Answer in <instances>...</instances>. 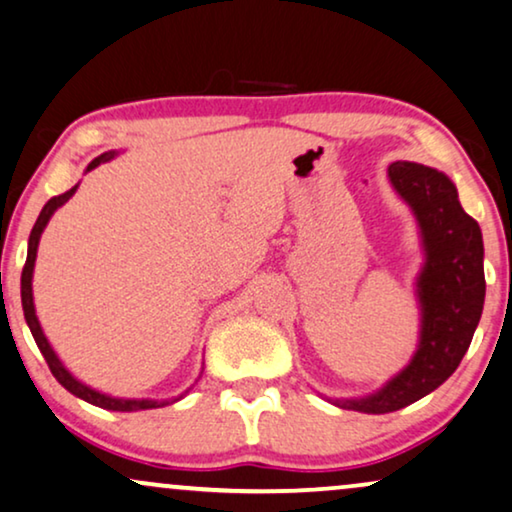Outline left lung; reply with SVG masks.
Segmentation results:
<instances>
[{"mask_svg":"<svg viewBox=\"0 0 512 512\" xmlns=\"http://www.w3.org/2000/svg\"><path fill=\"white\" fill-rule=\"evenodd\" d=\"M388 182L417 217L424 264L414 283L419 339L410 363L363 398H327L342 410L386 414L417 403L452 377L485 306L480 224L459 203L454 182L421 163L395 161Z\"/></svg>","mask_w":512,"mask_h":512,"instance_id":"left-lung-1","label":"left lung"}]
</instances>
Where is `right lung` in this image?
Here are the masks:
<instances>
[{"mask_svg":"<svg viewBox=\"0 0 512 512\" xmlns=\"http://www.w3.org/2000/svg\"><path fill=\"white\" fill-rule=\"evenodd\" d=\"M117 154H119L117 149H109V152L100 154L98 159H93L91 163H88L86 173H88V170L98 168L100 163L112 161ZM77 187L79 185H74L70 192H65V194H60V196H53L51 201H46V206L42 208V213H39L37 222H34V227L30 231V241H27V260H25V267H23V276H20V299H23V313H25L27 327H30L34 342H37L39 351H42L44 360H46V363H49L53 377L58 379V384H63L67 391H70L72 395H77V398H81V400H86V403H91L95 407H102V410H112V412L156 410V407L177 403V400H180L182 395H180V398H168V400H149V398H114V395L95 391V388L84 384V381H79L70 370H67V367L63 365V360L58 358V353L53 351L51 342L44 335L42 323H39V318H37V309H34V297H32V276H34V262H37L39 238H42L46 224H49L53 213H56L60 206H65V203L72 199L74 192H77ZM199 377H201V374H199Z\"/></svg>","mask_w":512,"mask_h":512,"instance_id":"obj_1","label":"right lung"}]
</instances>
